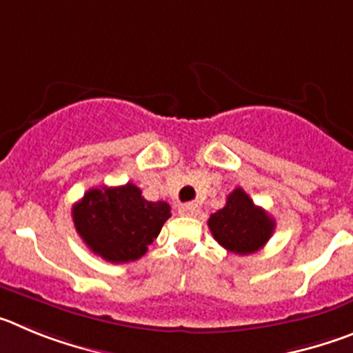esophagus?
Returning a JSON list of instances; mask_svg holds the SVG:
<instances>
[{"instance_id": "obj_1", "label": "esophagus", "mask_w": 353, "mask_h": 353, "mask_svg": "<svg viewBox=\"0 0 353 353\" xmlns=\"http://www.w3.org/2000/svg\"><path fill=\"white\" fill-rule=\"evenodd\" d=\"M199 205L195 204V202H186V204H181L179 205V214L181 216H190V218H193V216L199 214Z\"/></svg>"}]
</instances>
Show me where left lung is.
Wrapping results in <instances>:
<instances>
[{
	"label": "left lung",
	"instance_id": "8db88e82",
	"mask_svg": "<svg viewBox=\"0 0 353 353\" xmlns=\"http://www.w3.org/2000/svg\"><path fill=\"white\" fill-rule=\"evenodd\" d=\"M208 225L212 237L236 255L259 252L276 227L271 216L253 204L243 188H236L227 196L225 208L212 212Z\"/></svg>",
	"mask_w": 353,
	"mask_h": 353
}]
</instances>
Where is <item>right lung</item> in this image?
Returning <instances> with one entry per match:
<instances>
[{
    "label": "right lung",
    "instance_id": "1",
    "mask_svg": "<svg viewBox=\"0 0 353 353\" xmlns=\"http://www.w3.org/2000/svg\"><path fill=\"white\" fill-rule=\"evenodd\" d=\"M75 230L94 255L107 262L125 263L141 259L170 218L167 202H149L141 188H91L72 208Z\"/></svg>",
    "mask_w": 353,
    "mask_h": 353
}]
</instances>
